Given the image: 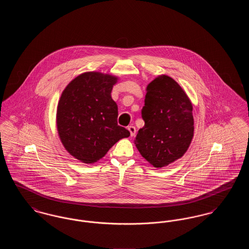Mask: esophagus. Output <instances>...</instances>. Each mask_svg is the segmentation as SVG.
Wrapping results in <instances>:
<instances>
[{
    "instance_id": "esophagus-1",
    "label": "esophagus",
    "mask_w": 249,
    "mask_h": 249,
    "mask_svg": "<svg viewBox=\"0 0 249 249\" xmlns=\"http://www.w3.org/2000/svg\"><path fill=\"white\" fill-rule=\"evenodd\" d=\"M128 130L130 132V136H134L135 135V133H136V129H135V127L134 126H129L128 127Z\"/></svg>"
}]
</instances>
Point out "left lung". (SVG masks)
<instances>
[{
  "instance_id": "left-lung-1",
  "label": "left lung",
  "mask_w": 249,
  "mask_h": 249,
  "mask_svg": "<svg viewBox=\"0 0 249 249\" xmlns=\"http://www.w3.org/2000/svg\"><path fill=\"white\" fill-rule=\"evenodd\" d=\"M142 118L134 143L150 164L161 168L186 153L194 131L192 104L177 81L163 74L148 84Z\"/></svg>"
}]
</instances>
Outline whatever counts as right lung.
Instances as JSON below:
<instances>
[{
	"label": "right lung",
	"mask_w": 249,
	"mask_h": 249,
	"mask_svg": "<svg viewBox=\"0 0 249 249\" xmlns=\"http://www.w3.org/2000/svg\"><path fill=\"white\" fill-rule=\"evenodd\" d=\"M118 77L88 71L67 85L57 109V128L65 149L85 163H94L130 131L118 125L111 97Z\"/></svg>",
	"instance_id": "1"
}]
</instances>
